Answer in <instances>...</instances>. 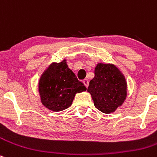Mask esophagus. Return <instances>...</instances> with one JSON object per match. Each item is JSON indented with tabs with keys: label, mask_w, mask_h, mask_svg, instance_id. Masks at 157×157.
<instances>
[{
	"label": "esophagus",
	"mask_w": 157,
	"mask_h": 157,
	"mask_svg": "<svg viewBox=\"0 0 157 157\" xmlns=\"http://www.w3.org/2000/svg\"><path fill=\"white\" fill-rule=\"evenodd\" d=\"M83 84H84V85L86 86V87H88V86H89V81L87 80V79H85V80H83Z\"/></svg>",
	"instance_id": "1"
}]
</instances>
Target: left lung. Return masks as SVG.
Listing matches in <instances>:
<instances>
[{
  "mask_svg": "<svg viewBox=\"0 0 157 157\" xmlns=\"http://www.w3.org/2000/svg\"><path fill=\"white\" fill-rule=\"evenodd\" d=\"M87 91L95 107L103 113L114 112L126 98V82L121 72L112 64L98 63Z\"/></svg>",
  "mask_w": 157,
  "mask_h": 157,
  "instance_id": "1",
  "label": "left lung"
}]
</instances>
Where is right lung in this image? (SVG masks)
Masks as SVG:
<instances>
[{
	"label": "right lung",
	"mask_w": 157,
	"mask_h": 157,
	"mask_svg": "<svg viewBox=\"0 0 157 157\" xmlns=\"http://www.w3.org/2000/svg\"><path fill=\"white\" fill-rule=\"evenodd\" d=\"M41 101L44 106L60 112L72 105L76 93L87 90L68 68L66 60L53 63L44 72L39 83Z\"/></svg>",
	"instance_id": "right-lung-1"
}]
</instances>
